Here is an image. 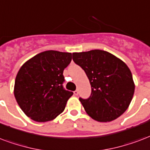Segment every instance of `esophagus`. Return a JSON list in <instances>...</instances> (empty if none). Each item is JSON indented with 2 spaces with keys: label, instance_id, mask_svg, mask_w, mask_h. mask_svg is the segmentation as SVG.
<instances>
[{
  "label": "esophagus",
  "instance_id": "obj_1",
  "mask_svg": "<svg viewBox=\"0 0 150 150\" xmlns=\"http://www.w3.org/2000/svg\"><path fill=\"white\" fill-rule=\"evenodd\" d=\"M78 93H79V92H78V90H75V91H74V94L75 96L78 95Z\"/></svg>",
  "mask_w": 150,
  "mask_h": 150
}]
</instances>
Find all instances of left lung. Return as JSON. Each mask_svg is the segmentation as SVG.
<instances>
[{"label":"left lung","mask_w":150,"mask_h":150,"mask_svg":"<svg viewBox=\"0 0 150 150\" xmlns=\"http://www.w3.org/2000/svg\"><path fill=\"white\" fill-rule=\"evenodd\" d=\"M73 60L85 72L92 92L79 100L84 110L99 122H110L125 112L132 100V74L122 60L101 50L74 53Z\"/></svg>","instance_id":"8db88e82"}]
</instances>
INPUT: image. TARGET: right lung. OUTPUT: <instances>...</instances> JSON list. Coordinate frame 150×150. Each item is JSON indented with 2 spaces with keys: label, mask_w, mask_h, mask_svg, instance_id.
<instances>
[{
  "label": "right lung",
  "mask_w": 150,
  "mask_h": 150,
  "mask_svg": "<svg viewBox=\"0 0 150 150\" xmlns=\"http://www.w3.org/2000/svg\"><path fill=\"white\" fill-rule=\"evenodd\" d=\"M71 60V53L47 50L21 66L16 77L14 95L27 116L36 122H47L65 110L74 94L63 87V71Z\"/></svg>",
  "instance_id": "obj_1"
}]
</instances>
